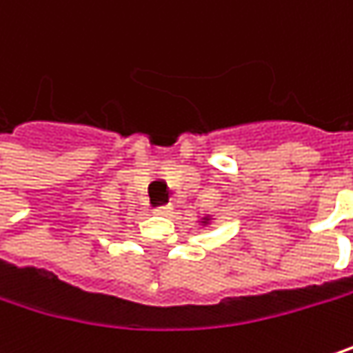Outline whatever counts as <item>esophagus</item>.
<instances>
[{
  "instance_id": "34e87169",
  "label": "esophagus",
  "mask_w": 353,
  "mask_h": 353,
  "mask_svg": "<svg viewBox=\"0 0 353 353\" xmlns=\"http://www.w3.org/2000/svg\"><path fill=\"white\" fill-rule=\"evenodd\" d=\"M170 210H172V204H161V206H157L153 212L155 214H170Z\"/></svg>"
}]
</instances>
